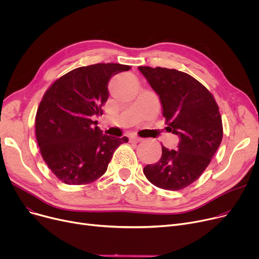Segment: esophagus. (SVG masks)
<instances>
[{
    "mask_svg": "<svg viewBox=\"0 0 259 259\" xmlns=\"http://www.w3.org/2000/svg\"><path fill=\"white\" fill-rule=\"evenodd\" d=\"M142 139L141 138H138V137H130L129 138V142L132 143V144H137L139 142H141Z\"/></svg>",
    "mask_w": 259,
    "mask_h": 259,
    "instance_id": "obj_1",
    "label": "esophagus"
}]
</instances>
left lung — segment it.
I'll return each instance as SVG.
<instances>
[{"mask_svg":"<svg viewBox=\"0 0 259 259\" xmlns=\"http://www.w3.org/2000/svg\"><path fill=\"white\" fill-rule=\"evenodd\" d=\"M158 94L168 131L179 135L178 149L161 146L160 159L144 168L154 186L178 191L194 183L209 166L223 140L220 108L212 93L188 73L139 67Z\"/></svg>","mask_w":259,"mask_h":259,"instance_id":"1","label":"left lung"}]
</instances>
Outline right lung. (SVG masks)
Returning a JSON list of instances; mask_svg holds the SVG:
<instances>
[{"instance_id":"add662e5","label":"right lung","mask_w":259,"mask_h":259,"mask_svg":"<svg viewBox=\"0 0 259 259\" xmlns=\"http://www.w3.org/2000/svg\"><path fill=\"white\" fill-rule=\"evenodd\" d=\"M131 67L100 63L58 78L45 92L35 115V137L51 172L67 185H87L107 171L114 151L128 139L103 134L92 118L103 114L112 75Z\"/></svg>"}]
</instances>
